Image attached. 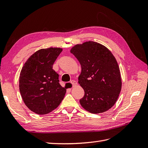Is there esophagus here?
Returning <instances> with one entry per match:
<instances>
[{"label": "esophagus", "mask_w": 148, "mask_h": 148, "mask_svg": "<svg viewBox=\"0 0 148 148\" xmlns=\"http://www.w3.org/2000/svg\"><path fill=\"white\" fill-rule=\"evenodd\" d=\"M70 83L72 84V86H75L76 85H77V82L75 81V80H71L70 82Z\"/></svg>", "instance_id": "obj_1"}]
</instances>
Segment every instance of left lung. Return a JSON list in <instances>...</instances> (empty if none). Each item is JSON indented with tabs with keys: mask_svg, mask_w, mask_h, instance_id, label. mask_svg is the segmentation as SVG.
<instances>
[{
	"mask_svg": "<svg viewBox=\"0 0 148 148\" xmlns=\"http://www.w3.org/2000/svg\"><path fill=\"white\" fill-rule=\"evenodd\" d=\"M70 52L82 66L78 83L84 95L79 100L80 104L92 114L110 109L122 88L120 69L112 53L104 46L93 41L77 44Z\"/></svg>",
	"mask_w": 148,
	"mask_h": 148,
	"instance_id": "1",
	"label": "left lung"
}]
</instances>
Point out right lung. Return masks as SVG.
I'll return each instance as SVG.
<instances>
[{"label": "right lung", "mask_w": 148, "mask_h": 148, "mask_svg": "<svg viewBox=\"0 0 148 148\" xmlns=\"http://www.w3.org/2000/svg\"><path fill=\"white\" fill-rule=\"evenodd\" d=\"M62 49H42L34 53L21 69L19 88L25 105L33 112L44 115L59 106L66 88L59 83V75L52 69Z\"/></svg>", "instance_id": "right-lung-1"}]
</instances>
